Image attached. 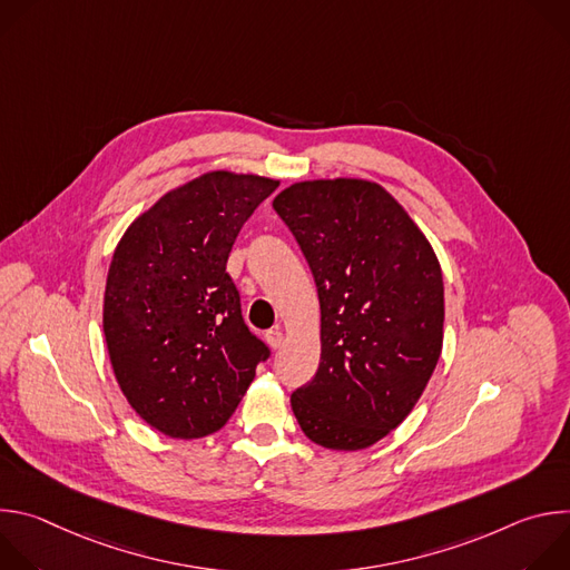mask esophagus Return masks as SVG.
Returning <instances> with one entry per match:
<instances>
[{
    "instance_id": "1",
    "label": "esophagus",
    "mask_w": 570,
    "mask_h": 570,
    "mask_svg": "<svg viewBox=\"0 0 570 570\" xmlns=\"http://www.w3.org/2000/svg\"><path fill=\"white\" fill-rule=\"evenodd\" d=\"M266 341H268V345H271L273 350H279V347H284V332H282V330H271V332L266 334Z\"/></svg>"
}]
</instances>
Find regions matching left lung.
Returning <instances> with one entry per match:
<instances>
[{
  "instance_id": "8db88e82",
  "label": "left lung",
  "mask_w": 570,
  "mask_h": 570,
  "mask_svg": "<svg viewBox=\"0 0 570 570\" xmlns=\"http://www.w3.org/2000/svg\"><path fill=\"white\" fill-rule=\"evenodd\" d=\"M273 207L320 299V365L291 394L293 415L311 442L363 451L413 413L440 361L438 255L405 207L365 178L295 183Z\"/></svg>"
}]
</instances>
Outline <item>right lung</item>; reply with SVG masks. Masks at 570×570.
<instances>
[{"instance_id":"1","label":"right lung","mask_w":570,"mask_h":570,"mask_svg":"<svg viewBox=\"0 0 570 570\" xmlns=\"http://www.w3.org/2000/svg\"><path fill=\"white\" fill-rule=\"evenodd\" d=\"M279 180L207 171L159 196L119 238L104 334L132 411L174 440L220 431L268 347L240 315L225 273L238 229Z\"/></svg>"}]
</instances>
